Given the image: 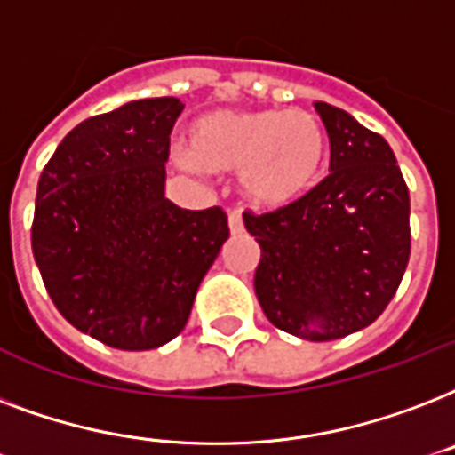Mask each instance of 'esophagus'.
Wrapping results in <instances>:
<instances>
[{"mask_svg":"<svg viewBox=\"0 0 455 455\" xmlns=\"http://www.w3.org/2000/svg\"><path fill=\"white\" fill-rule=\"evenodd\" d=\"M228 223H230L232 235H244V220H242V216H239V211H230Z\"/></svg>","mask_w":455,"mask_h":455,"instance_id":"34e87169","label":"esophagus"}]
</instances>
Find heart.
Masks as SVG:
<instances>
[{"instance_id": "b5f03b06", "label": "heart", "mask_w": 455, "mask_h": 455, "mask_svg": "<svg viewBox=\"0 0 455 455\" xmlns=\"http://www.w3.org/2000/svg\"><path fill=\"white\" fill-rule=\"evenodd\" d=\"M327 130L306 108L216 111L189 132L188 165L239 172V188L256 209H287L315 188L327 158Z\"/></svg>"}]
</instances>
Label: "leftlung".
<instances>
[{
	"label": "left lung",
	"instance_id": "8db88e82",
	"mask_svg": "<svg viewBox=\"0 0 455 455\" xmlns=\"http://www.w3.org/2000/svg\"><path fill=\"white\" fill-rule=\"evenodd\" d=\"M330 175L297 204L244 213L260 246L253 290L266 318L311 341L341 339L382 315L411 256V199L392 147L347 111L315 101Z\"/></svg>",
	"mask_w": 455,
	"mask_h": 455
}]
</instances>
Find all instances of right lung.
<instances>
[{"instance_id":"1","label":"right lung","mask_w":455,"mask_h":455,"mask_svg":"<svg viewBox=\"0 0 455 455\" xmlns=\"http://www.w3.org/2000/svg\"><path fill=\"white\" fill-rule=\"evenodd\" d=\"M175 97L137 100L63 137L37 182L33 253L63 318L123 351L188 325L196 290L230 237L220 206L165 199Z\"/></svg>"}]
</instances>
